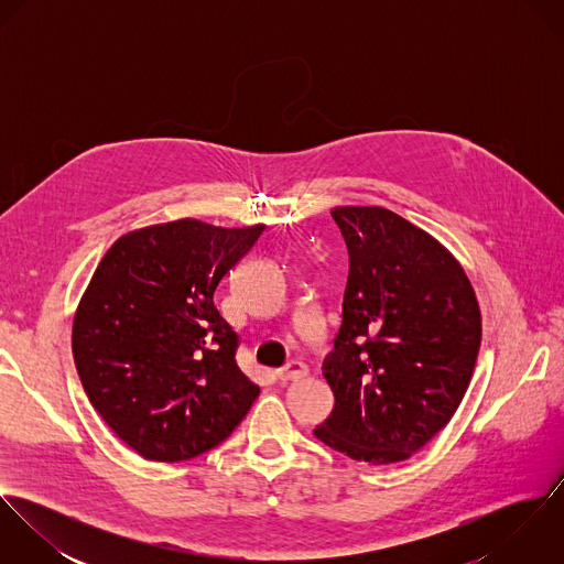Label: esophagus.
I'll return each mask as SVG.
<instances>
[{
  "label": "esophagus",
  "instance_id": "obj_1",
  "mask_svg": "<svg viewBox=\"0 0 564 564\" xmlns=\"http://www.w3.org/2000/svg\"><path fill=\"white\" fill-rule=\"evenodd\" d=\"M306 376H308V367H306L304 362H300V360H291L286 367L278 369V378H280L282 382L302 380V378H306Z\"/></svg>",
  "mask_w": 564,
  "mask_h": 564
}]
</instances>
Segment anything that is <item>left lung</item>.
Wrapping results in <instances>:
<instances>
[{
  "mask_svg": "<svg viewBox=\"0 0 564 564\" xmlns=\"http://www.w3.org/2000/svg\"><path fill=\"white\" fill-rule=\"evenodd\" d=\"M349 251L343 323L323 360L334 408L315 436L358 463L410 458L463 402L482 315L463 264L382 206H336Z\"/></svg>",
  "mask_w": 564,
  "mask_h": 564,
  "instance_id": "1",
  "label": "left lung"
}]
</instances>
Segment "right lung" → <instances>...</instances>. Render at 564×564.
Masks as SVG:
<instances>
[{"instance_id": "obj_1", "label": "right lung", "mask_w": 564, "mask_h": 564, "mask_svg": "<svg viewBox=\"0 0 564 564\" xmlns=\"http://www.w3.org/2000/svg\"><path fill=\"white\" fill-rule=\"evenodd\" d=\"M262 230L177 219L119 237L97 264L74 317V360L88 402L143 458L213 449L258 398L215 291Z\"/></svg>"}]
</instances>
